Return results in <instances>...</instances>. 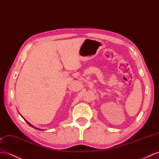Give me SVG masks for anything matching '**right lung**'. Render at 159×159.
Masks as SVG:
<instances>
[{
  "mask_svg": "<svg viewBox=\"0 0 159 159\" xmlns=\"http://www.w3.org/2000/svg\"><path fill=\"white\" fill-rule=\"evenodd\" d=\"M27 124H29V125H31V126H32V125H31V124H30V123H28V122H27Z\"/></svg>",
  "mask_w": 159,
  "mask_h": 159,
  "instance_id": "add662e5",
  "label": "right lung"
}]
</instances>
